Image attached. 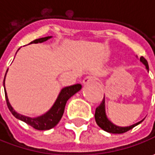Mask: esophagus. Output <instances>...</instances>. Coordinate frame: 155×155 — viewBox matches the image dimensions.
I'll return each mask as SVG.
<instances>
[{"label":"esophagus","instance_id":"34e87169","mask_svg":"<svg viewBox=\"0 0 155 155\" xmlns=\"http://www.w3.org/2000/svg\"><path fill=\"white\" fill-rule=\"evenodd\" d=\"M95 81V78L92 77V76H87L86 78H84V80H83V84H84V85H86V84H91Z\"/></svg>","mask_w":155,"mask_h":155}]
</instances>
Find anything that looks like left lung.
I'll use <instances>...</instances> for the list:
<instances>
[{
	"mask_svg": "<svg viewBox=\"0 0 155 155\" xmlns=\"http://www.w3.org/2000/svg\"><path fill=\"white\" fill-rule=\"evenodd\" d=\"M140 61L145 66L146 69L148 71V64L146 59L143 57H140ZM95 119H96V122L100 128L102 129H104V131L108 132V133H111V134H122L125 133L128 130L132 129V128L137 126L138 124H140V122H143V120H141L140 122H136L133 125L130 126H127V127H120L117 126L116 124H114L113 122L110 121V119L108 118V116L106 115V109H105V97H104V99L102 101L101 104L99 105L98 107L96 109V112H95Z\"/></svg>",
	"mask_w": 155,
	"mask_h": 155,
	"instance_id": "8db88e82",
	"label": "left lung"
}]
</instances>
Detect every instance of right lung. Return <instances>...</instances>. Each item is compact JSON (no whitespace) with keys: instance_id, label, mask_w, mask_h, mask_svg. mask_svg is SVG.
Segmentation results:
<instances>
[{"instance_id":"add662e5","label":"right lung","mask_w":155,"mask_h":155,"mask_svg":"<svg viewBox=\"0 0 155 155\" xmlns=\"http://www.w3.org/2000/svg\"><path fill=\"white\" fill-rule=\"evenodd\" d=\"M51 38V36L40 38V39L33 40L30 44L42 43ZM19 50H20V48L18 49V51ZM8 71V69L7 70L6 74H5V78H4V81H3V86H4V91H5V97H6V101H7V105L8 107L9 110L11 111V113L13 114V116H15V118L26 122L27 124L30 125L31 127H33L35 129H38V130H48V129H51L53 127H55L62 117L64 111V107H65V104H66V102L68 101V99L71 97L74 94L78 92L82 89V85L80 84H77L74 85L63 88L58 94L55 103L53 104L51 109L47 112H45V114H43L41 116H37V117H29V116H23L21 114L17 113L9 103L8 97V95L6 92V89H5V78H6V75H7Z\"/></svg>"}]
</instances>
